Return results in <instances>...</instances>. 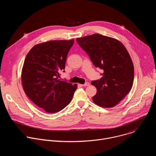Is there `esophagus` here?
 Returning <instances> with one entry per match:
<instances>
[{
	"instance_id": "34e87169",
	"label": "esophagus",
	"mask_w": 156,
	"mask_h": 156,
	"mask_svg": "<svg viewBox=\"0 0 156 156\" xmlns=\"http://www.w3.org/2000/svg\"><path fill=\"white\" fill-rule=\"evenodd\" d=\"M83 86H84V87H86V86H90V83H88V82H87V83H84V84H83L82 85Z\"/></svg>"
}]
</instances>
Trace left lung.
Listing matches in <instances>:
<instances>
[{
    "instance_id": "8db88e82",
    "label": "left lung",
    "mask_w": 156,
    "mask_h": 156,
    "mask_svg": "<svg viewBox=\"0 0 156 156\" xmlns=\"http://www.w3.org/2000/svg\"><path fill=\"white\" fill-rule=\"evenodd\" d=\"M76 40L94 66L103 70L100 79L91 82L97 88L93 101L102 107H115L133 83L134 67L127 50L119 41L98 34Z\"/></svg>"
}]
</instances>
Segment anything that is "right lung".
<instances>
[{
	"label": "right lung",
	"instance_id": "right-lung-1",
	"mask_svg": "<svg viewBox=\"0 0 156 156\" xmlns=\"http://www.w3.org/2000/svg\"><path fill=\"white\" fill-rule=\"evenodd\" d=\"M74 40H53L34 46L27 55L21 74L24 90L48 113L61 111L70 103L77 85L59 79Z\"/></svg>",
	"mask_w": 156,
	"mask_h": 156
}]
</instances>
